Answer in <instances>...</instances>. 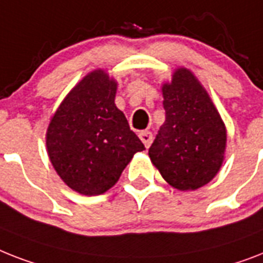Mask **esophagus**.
I'll return each instance as SVG.
<instances>
[{"label":"esophagus","instance_id":"34e87169","mask_svg":"<svg viewBox=\"0 0 263 263\" xmlns=\"http://www.w3.org/2000/svg\"><path fill=\"white\" fill-rule=\"evenodd\" d=\"M139 138H140V140L143 142V144L146 146V148L150 147L151 142H153V134H151L150 131H142L139 134Z\"/></svg>","mask_w":263,"mask_h":263}]
</instances>
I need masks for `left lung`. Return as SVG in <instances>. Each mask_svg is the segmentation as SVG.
<instances>
[{"instance_id": "1", "label": "left lung", "mask_w": 263, "mask_h": 263, "mask_svg": "<svg viewBox=\"0 0 263 263\" xmlns=\"http://www.w3.org/2000/svg\"><path fill=\"white\" fill-rule=\"evenodd\" d=\"M166 120L148 155L163 180L178 191H196L220 170L226 125L200 81L180 67L162 85Z\"/></svg>"}]
</instances>
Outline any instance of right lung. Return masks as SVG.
I'll return each instance as SVG.
<instances>
[{"label":"right lung","instance_id":"obj_1","mask_svg":"<svg viewBox=\"0 0 263 263\" xmlns=\"http://www.w3.org/2000/svg\"><path fill=\"white\" fill-rule=\"evenodd\" d=\"M117 82L104 70L85 76L62 101L46 144L58 176L72 191L98 196L119 181L144 144L115 104Z\"/></svg>","mask_w":263,"mask_h":263}]
</instances>
